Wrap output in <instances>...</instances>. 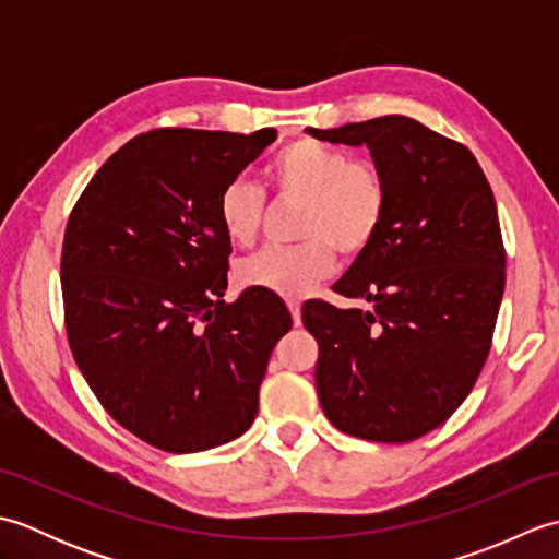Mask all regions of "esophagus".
<instances>
[{
  "label": "esophagus",
  "instance_id": "34e87169",
  "mask_svg": "<svg viewBox=\"0 0 559 559\" xmlns=\"http://www.w3.org/2000/svg\"><path fill=\"white\" fill-rule=\"evenodd\" d=\"M288 307H290V314H293V324H295V326H300V324H302V310H300V302L290 300V302H288Z\"/></svg>",
  "mask_w": 559,
  "mask_h": 559
}]
</instances>
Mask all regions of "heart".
<instances>
[{
    "instance_id": "obj_1",
    "label": "heart",
    "mask_w": 559,
    "mask_h": 559,
    "mask_svg": "<svg viewBox=\"0 0 559 559\" xmlns=\"http://www.w3.org/2000/svg\"><path fill=\"white\" fill-rule=\"evenodd\" d=\"M269 180L283 197L305 199L300 247H269L247 259L237 276L249 288L283 298H305L331 276L341 254L365 252L382 228L386 180L370 160H350L346 151L300 139L283 148L269 165ZM264 216V194L247 180H233L221 192L218 221L237 247H249Z\"/></svg>"
}]
</instances>
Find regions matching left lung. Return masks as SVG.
<instances>
[{
    "mask_svg": "<svg viewBox=\"0 0 559 559\" xmlns=\"http://www.w3.org/2000/svg\"><path fill=\"white\" fill-rule=\"evenodd\" d=\"M305 132L370 148L389 192L382 228L334 286L370 307H302L319 403L341 432L411 442L466 401L490 353L504 293L492 189L466 146L411 117Z\"/></svg>",
    "mask_w": 559,
    "mask_h": 559,
    "instance_id": "1",
    "label": "left lung"
}]
</instances>
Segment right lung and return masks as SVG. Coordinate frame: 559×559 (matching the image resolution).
I'll list each match as a JSON object with an SVG mask.
<instances>
[{
  "label": "right lung",
  "mask_w": 559,
  "mask_h": 559,
  "mask_svg": "<svg viewBox=\"0 0 559 559\" xmlns=\"http://www.w3.org/2000/svg\"><path fill=\"white\" fill-rule=\"evenodd\" d=\"M276 141L156 129L105 160L62 247L67 336L112 418L173 454L240 437L257 418L271 350L293 319L273 293L225 302L230 240L218 199Z\"/></svg>",
  "instance_id": "right-lung-1"
}]
</instances>
